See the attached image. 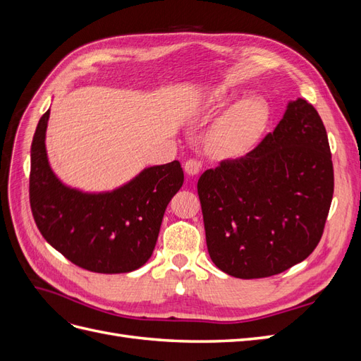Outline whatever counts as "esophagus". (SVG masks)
<instances>
[{"label":"esophagus","instance_id":"34e87169","mask_svg":"<svg viewBox=\"0 0 361 361\" xmlns=\"http://www.w3.org/2000/svg\"><path fill=\"white\" fill-rule=\"evenodd\" d=\"M185 171H187L188 174H191V176H194V174H197L202 169V164L200 161L197 159H188L187 162H185Z\"/></svg>","mask_w":361,"mask_h":361}]
</instances>
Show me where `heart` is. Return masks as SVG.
<instances>
[{
	"label": "heart",
	"instance_id": "obj_1",
	"mask_svg": "<svg viewBox=\"0 0 361 361\" xmlns=\"http://www.w3.org/2000/svg\"><path fill=\"white\" fill-rule=\"evenodd\" d=\"M227 99L226 92H216L211 102L221 105ZM268 118V110L264 101L257 97H247L233 105L216 123L212 143L223 155H241L260 135Z\"/></svg>",
	"mask_w": 361,
	"mask_h": 361
}]
</instances>
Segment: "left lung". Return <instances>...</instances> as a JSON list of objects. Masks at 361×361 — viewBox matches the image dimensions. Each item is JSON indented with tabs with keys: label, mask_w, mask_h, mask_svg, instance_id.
Listing matches in <instances>:
<instances>
[{
	"label": "left lung",
	"mask_w": 361,
	"mask_h": 361,
	"mask_svg": "<svg viewBox=\"0 0 361 361\" xmlns=\"http://www.w3.org/2000/svg\"><path fill=\"white\" fill-rule=\"evenodd\" d=\"M334 191L329 137L314 106L289 102L272 133L197 183L206 245L238 279H264L300 264L319 244Z\"/></svg>",
	"instance_id": "8db88e82"
}]
</instances>
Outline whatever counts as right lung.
Returning <instances> with one entry per match:
<instances>
[{
	"instance_id": "add662e5",
	"label": "right lung",
	"mask_w": 361,
	"mask_h": 361,
	"mask_svg": "<svg viewBox=\"0 0 361 361\" xmlns=\"http://www.w3.org/2000/svg\"><path fill=\"white\" fill-rule=\"evenodd\" d=\"M48 118L49 110L31 143L30 206L42 236L87 271L118 274L143 267L154 253L166 207L183 183L179 161L145 169L111 192L72 190L49 167Z\"/></svg>"
}]
</instances>
